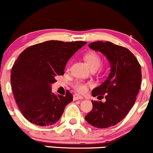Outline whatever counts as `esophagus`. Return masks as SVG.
Returning a JSON list of instances; mask_svg holds the SVG:
<instances>
[{
  "label": "esophagus",
  "mask_w": 153,
  "mask_h": 153,
  "mask_svg": "<svg viewBox=\"0 0 153 153\" xmlns=\"http://www.w3.org/2000/svg\"><path fill=\"white\" fill-rule=\"evenodd\" d=\"M73 99L74 100H82L83 99V97L80 96V95L79 94H74V97H73Z\"/></svg>",
  "instance_id": "34e87169"
}]
</instances>
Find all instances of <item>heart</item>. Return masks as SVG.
Instances as JSON below:
<instances>
[{
    "label": "heart",
    "instance_id": "b5f03b06",
    "mask_svg": "<svg viewBox=\"0 0 153 153\" xmlns=\"http://www.w3.org/2000/svg\"><path fill=\"white\" fill-rule=\"evenodd\" d=\"M84 59L90 68H98L101 62V59L100 56L94 52H91L86 54L84 56ZM88 85H90V84H86V83L82 82H76L74 87L77 91L84 93L87 91Z\"/></svg>",
    "mask_w": 153,
    "mask_h": 153
}]
</instances>
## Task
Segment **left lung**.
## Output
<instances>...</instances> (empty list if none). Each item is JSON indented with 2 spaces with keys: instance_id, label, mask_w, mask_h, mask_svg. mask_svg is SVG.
<instances>
[{
  "instance_id": "left-lung-1",
  "label": "left lung",
  "mask_w": 153,
  "mask_h": 153,
  "mask_svg": "<svg viewBox=\"0 0 153 153\" xmlns=\"http://www.w3.org/2000/svg\"><path fill=\"white\" fill-rule=\"evenodd\" d=\"M88 47L105 56L111 70L106 79L91 92L93 97H105V101H92L93 108L85 118L94 127H111L134 105L141 83V68L127 48L109 42H93Z\"/></svg>"
}]
</instances>
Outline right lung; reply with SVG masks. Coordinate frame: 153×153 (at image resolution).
<instances>
[{
	"label": "right lung",
	"instance_id": "right-lung-1",
	"mask_svg": "<svg viewBox=\"0 0 153 153\" xmlns=\"http://www.w3.org/2000/svg\"><path fill=\"white\" fill-rule=\"evenodd\" d=\"M85 45L79 41H48L27 48L18 57L12 68V89L21 112L30 123L46 126L59 121L73 96L69 91L65 96L53 93L51 85L64 74L68 61Z\"/></svg>",
	"mask_w": 153,
	"mask_h": 153
}]
</instances>
